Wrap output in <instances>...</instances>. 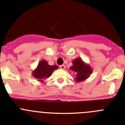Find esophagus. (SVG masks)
<instances>
[{"label":"esophagus","instance_id":"esophagus-1","mask_svg":"<svg viewBox=\"0 0 125 125\" xmlns=\"http://www.w3.org/2000/svg\"><path fill=\"white\" fill-rule=\"evenodd\" d=\"M60 68H61V70H64V68H65V66L64 64L61 65V66H60Z\"/></svg>","mask_w":125,"mask_h":125}]
</instances>
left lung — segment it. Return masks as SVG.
<instances>
[{
	"label": "left lung",
	"mask_w": 125,
	"mask_h": 125,
	"mask_svg": "<svg viewBox=\"0 0 125 125\" xmlns=\"http://www.w3.org/2000/svg\"><path fill=\"white\" fill-rule=\"evenodd\" d=\"M72 62L73 66L70 67V70L73 71V73L76 74V77L74 79L77 82L85 81L92 73V69L90 65L85 63L80 57L76 58Z\"/></svg>",
	"instance_id": "1"
}]
</instances>
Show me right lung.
Segmentation results:
<instances>
[{
	"instance_id": "obj_1",
	"label": "right lung",
	"mask_w": 125,
	"mask_h": 125,
	"mask_svg": "<svg viewBox=\"0 0 125 125\" xmlns=\"http://www.w3.org/2000/svg\"><path fill=\"white\" fill-rule=\"evenodd\" d=\"M58 66L56 65H49L45 60L40 61L37 68L32 72V76L37 79L38 82H43L47 78L52 75L54 70H57Z\"/></svg>"
}]
</instances>
